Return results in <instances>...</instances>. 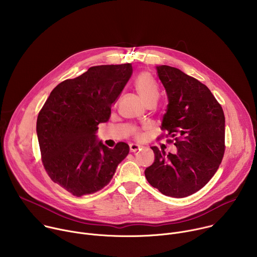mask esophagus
<instances>
[{"instance_id":"obj_1","label":"esophagus","mask_w":257,"mask_h":257,"mask_svg":"<svg viewBox=\"0 0 257 257\" xmlns=\"http://www.w3.org/2000/svg\"><path fill=\"white\" fill-rule=\"evenodd\" d=\"M137 151H140V146L137 144H130V153H136Z\"/></svg>"}]
</instances>
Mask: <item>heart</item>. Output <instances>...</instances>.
I'll list each match as a JSON object with an SVG mask.
<instances>
[{"label": "heart", "mask_w": 257, "mask_h": 257, "mask_svg": "<svg viewBox=\"0 0 257 257\" xmlns=\"http://www.w3.org/2000/svg\"><path fill=\"white\" fill-rule=\"evenodd\" d=\"M134 87L145 102H149L154 98L158 99L159 89L157 82L148 73H140L134 80ZM133 135L136 139H141L143 137L142 133L138 129L133 130Z\"/></svg>", "instance_id": "heart-1"}]
</instances>
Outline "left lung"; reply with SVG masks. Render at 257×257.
<instances>
[{
  "label": "left lung",
  "mask_w": 257,
  "mask_h": 257,
  "mask_svg": "<svg viewBox=\"0 0 257 257\" xmlns=\"http://www.w3.org/2000/svg\"><path fill=\"white\" fill-rule=\"evenodd\" d=\"M158 76L168 95L161 129L177 153L152 146L155 162L145 169L150 184L164 195L183 198L203 186L217 171L225 154V115L206 85L181 70L162 65Z\"/></svg>",
  "instance_id": "left-lung-1"
}]
</instances>
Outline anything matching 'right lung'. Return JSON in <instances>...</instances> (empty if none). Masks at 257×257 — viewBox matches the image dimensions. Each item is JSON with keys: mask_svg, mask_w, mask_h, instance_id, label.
I'll list each match as a JSON object with an SVG mask.
<instances>
[{"mask_svg": "<svg viewBox=\"0 0 257 257\" xmlns=\"http://www.w3.org/2000/svg\"><path fill=\"white\" fill-rule=\"evenodd\" d=\"M132 65L90 67L51 92L36 121L43 165L53 182L74 196L95 193L111 182L129 145L108 149L95 140L99 123L111 115L132 75Z\"/></svg>", "mask_w": 257, "mask_h": 257, "instance_id": "right-lung-1", "label": "right lung"}]
</instances>
